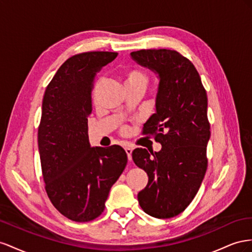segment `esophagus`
I'll return each mask as SVG.
<instances>
[{"label": "esophagus", "instance_id": "esophagus-1", "mask_svg": "<svg viewBox=\"0 0 252 252\" xmlns=\"http://www.w3.org/2000/svg\"><path fill=\"white\" fill-rule=\"evenodd\" d=\"M125 150H126V153L127 155V159L128 160H132V149L126 147V148H125Z\"/></svg>", "mask_w": 252, "mask_h": 252}]
</instances>
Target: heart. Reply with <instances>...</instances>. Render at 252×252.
<instances>
[{
	"instance_id": "b5f03b06",
	"label": "heart",
	"mask_w": 252,
	"mask_h": 252,
	"mask_svg": "<svg viewBox=\"0 0 252 252\" xmlns=\"http://www.w3.org/2000/svg\"><path fill=\"white\" fill-rule=\"evenodd\" d=\"M148 81V76L142 70L137 68L128 69L125 76L126 88L127 86H140V88L146 89Z\"/></svg>"
}]
</instances>
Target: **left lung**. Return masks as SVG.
Segmentation results:
<instances>
[{
	"instance_id": "1",
	"label": "left lung",
	"mask_w": 252,
	"mask_h": 252,
	"mask_svg": "<svg viewBox=\"0 0 252 252\" xmlns=\"http://www.w3.org/2000/svg\"><path fill=\"white\" fill-rule=\"evenodd\" d=\"M131 57L159 77L156 113L143 126V135L154 136L162 148L132 152L136 166L149 176L138 202L151 217L170 219L190 205L206 174L207 93L195 66L176 50L141 49Z\"/></svg>"
}]
</instances>
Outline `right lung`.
<instances>
[{
  "mask_svg": "<svg viewBox=\"0 0 252 252\" xmlns=\"http://www.w3.org/2000/svg\"><path fill=\"white\" fill-rule=\"evenodd\" d=\"M117 55L88 52L70 57L43 97L38 146L45 190L56 209L74 221H90L103 212L127 162L121 147L92 148L88 134L95 77Z\"/></svg>",
  "mask_w": 252,
  "mask_h": 252,
  "instance_id": "add662e5",
  "label": "right lung"
}]
</instances>
